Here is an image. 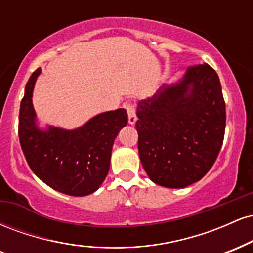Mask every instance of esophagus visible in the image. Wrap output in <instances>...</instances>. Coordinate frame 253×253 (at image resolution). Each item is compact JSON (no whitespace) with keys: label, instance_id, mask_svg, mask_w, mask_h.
<instances>
[{"label":"esophagus","instance_id":"34e87169","mask_svg":"<svg viewBox=\"0 0 253 253\" xmlns=\"http://www.w3.org/2000/svg\"><path fill=\"white\" fill-rule=\"evenodd\" d=\"M125 109L127 110V114H128V123L130 125L135 124L136 121V114H135V106L130 102H126L124 104Z\"/></svg>","mask_w":253,"mask_h":253}]
</instances>
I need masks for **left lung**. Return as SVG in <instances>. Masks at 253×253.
Wrapping results in <instances>:
<instances>
[{
    "instance_id": "left-lung-1",
    "label": "left lung",
    "mask_w": 253,
    "mask_h": 253,
    "mask_svg": "<svg viewBox=\"0 0 253 253\" xmlns=\"http://www.w3.org/2000/svg\"><path fill=\"white\" fill-rule=\"evenodd\" d=\"M138 150L151 181L184 188L202 178L222 146L226 106L217 74L208 64L188 68L136 108Z\"/></svg>"
}]
</instances>
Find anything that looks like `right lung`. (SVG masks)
Returning <instances> with one entry per match:
<instances>
[{
  "mask_svg": "<svg viewBox=\"0 0 253 253\" xmlns=\"http://www.w3.org/2000/svg\"><path fill=\"white\" fill-rule=\"evenodd\" d=\"M40 72L39 68L32 74L20 104L22 152L32 171L48 187L66 195H89L100 188L108 173L114 139L127 125V113L123 108L102 113L74 130L51 126L40 130L32 103Z\"/></svg>",
  "mask_w": 253,
  "mask_h": 253,
  "instance_id": "add662e5",
  "label": "right lung"
}]
</instances>
